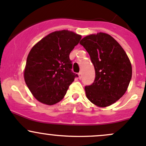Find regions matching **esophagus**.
I'll return each instance as SVG.
<instances>
[{
  "label": "esophagus",
  "instance_id": "1",
  "mask_svg": "<svg viewBox=\"0 0 146 146\" xmlns=\"http://www.w3.org/2000/svg\"><path fill=\"white\" fill-rule=\"evenodd\" d=\"M78 76H79V78H82V73H81V72H79Z\"/></svg>",
  "mask_w": 146,
  "mask_h": 146
}]
</instances>
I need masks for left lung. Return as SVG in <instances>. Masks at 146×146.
<instances>
[{
  "label": "left lung",
  "mask_w": 146,
  "mask_h": 146,
  "mask_svg": "<svg viewBox=\"0 0 146 146\" xmlns=\"http://www.w3.org/2000/svg\"><path fill=\"white\" fill-rule=\"evenodd\" d=\"M80 44L89 54L95 70L94 82L85 87L86 97L98 107L114 104L124 95L131 79L129 57L118 42L106 33L88 35Z\"/></svg>",
  "instance_id": "1"
}]
</instances>
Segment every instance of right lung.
<instances>
[{"instance_id": "right-lung-1", "label": "right lung", "mask_w": 146, "mask_h": 146, "mask_svg": "<svg viewBox=\"0 0 146 146\" xmlns=\"http://www.w3.org/2000/svg\"><path fill=\"white\" fill-rule=\"evenodd\" d=\"M81 36L68 30L50 33L29 51L24 72L25 81L33 96L52 105L64 98L78 75L73 73L69 55Z\"/></svg>"}]
</instances>
